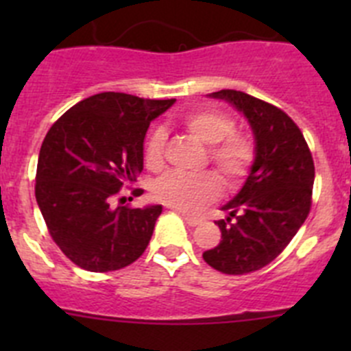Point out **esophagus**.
Instances as JSON below:
<instances>
[{
    "label": "esophagus",
    "instance_id": "obj_1",
    "mask_svg": "<svg viewBox=\"0 0 351 351\" xmlns=\"http://www.w3.org/2000/svg\"><path fill=\"white\" fill-rule=\"evenodd\" d=\"M176 210H178V213L181 214V216H182V219H184V221H186V225H190V226H197L198 223L202 221V219H200V218H197V216H191V214H186V213H182V210H179V209H176Z\"/></svg>",
    "mask_w": 351,
    "mask_h": 351
}]
</instances>
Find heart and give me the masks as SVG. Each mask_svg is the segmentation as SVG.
<instances>
[{"mask_svg": "<svg viewBox=\"0 0 351 351\" xmlns=\"http://www.w3.org/2000/svg\"><path fill=\"white\" fill-rule=\"evenodd\" d=\"M182 125L197 141L209 145V156L219 176L228 186L246 176L255 158V145L250 137L234 133V119L218 110H195L182 117ZM165 132L154 128L145 138L144 158L149 169H160L163 163ZM156 200L179 210H197L219 195V179L213 172L188 173L170 172L153 186Z\"/></svg>", "mask_w": 351, "mask_h": 351, "instance_id": "1", "label": "heart"}]
</instances>
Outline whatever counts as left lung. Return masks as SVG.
I'll list each match as a JSON object with an SVG mask.
<instances>
[{
    "mask_svg": "<svg viewBox=\"0 0 351 351\" xmlns=\"http://www.w3.org/2000/svg\"><path fill=\"white\" fill-rule=\"evenodd\" d=\"M225 100L250 123L255 160L243 188L216 221L221 241L204 251L210 267L247 274L271 263L288 246L311 209L315 163L299 126L274 105L235 89L207 95Z\"/></svg>",
    "mask_w": 351,
    "mask_h": 351,
    "instance_id": "obj_1",
    "label": "left lung"
}]
</instances>
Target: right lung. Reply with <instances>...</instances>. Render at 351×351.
Instances as JSON below:
<instances>
[{"instance_id": "1", "label": "right lung", "mask_w": 351, "mask_h": 351, "mask_svg": "<svg viewBox=\"0 0 351 351\" xmlns=\"http://www.w3.org/2000/svg\"><path fill=\"white\" fill-rule=\"evenodd\" d=\"M173 101L100 93L66 110L43 138L36 202L54 243L79 267L117 271L147 247L163 207L110 202L123 186L137 181L149 125Z\"/></svg>"}]
</instances>
